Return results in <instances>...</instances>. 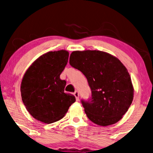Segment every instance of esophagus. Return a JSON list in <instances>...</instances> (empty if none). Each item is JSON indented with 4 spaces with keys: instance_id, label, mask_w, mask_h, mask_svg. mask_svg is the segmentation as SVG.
Returning a JSON list of instances; mask_svg holds the SVG:
<instances>
[{
    "instance_id": "34e87169",
    "label": "esophagus",
    "mask_w": 153,
    "mask_h": 153,
    "mask_svg": "<svg viewBox=\"0 0 153 153\" xmlns=\"http://www.w3.org/2000/svg\"><path fill=\"white\" fill-rule=\"evenodd\" d=\"M74 96H75V99H76L77 101H78L79 100V92L78 91H75L74 92Z\"/></svg>"
}]
</instances>
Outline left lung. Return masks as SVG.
I'll return each instance as SVG.
<instances>
[{
    "instance_id": "left-lung-1",
    "label": "left lung",
    "mask_w": 153,
    "mask_h": 153,
    "mask_svg": "<svg viewBox=\"0 0 153 153\" xmlns=\"http://www.w3.org/2000/svg\"><path fill=\"white\" fill-rule=\"evenodd\" d=\"M70 65L87 78L91 96L81 100L88 118L100 126L119 122L133 100L130 75L124 65L114 56L98 50L75 51Z\"/></svg>"
}]
</instances>
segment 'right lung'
Segmentation results:
<instances>
[{
  "label": "right lung",
  "instance_id": "obj_1",
  "mask_svg": "<svg viewBox=\"0 0 153 153\" xmlns=\"http://www.w3.org/2000/svg\"><path fill=\"white\" fill-rule=\"evenodd\" d=\"M65 50L49 52L39 57L26 72L21 85L24 104L34 118L51 124L63 118L75 101L65 93L66 81L59 78L68 63Z\"/></svg>",
  "mask_w": 153,
  "mask_h": 153
}]
</instances>
